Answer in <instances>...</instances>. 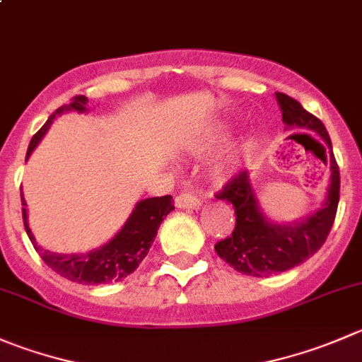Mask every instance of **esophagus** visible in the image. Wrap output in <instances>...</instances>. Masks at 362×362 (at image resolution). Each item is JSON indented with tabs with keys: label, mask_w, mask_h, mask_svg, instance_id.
<instances>
[{
	"label": "esophagus",
	"mask_w": 362,
	"mask_h": 362,
	"mask_svg": "<svg viewBox=\"0 0 362 362\" xmlns=\"http://www.w3.org/2000/svg\"><path fill=\"white\" fill-rule=\"evenodd\" d=\"M175 205H177L178 209L194 210V209H198V206L202 205V203H199V199L196 198V196H192L191 192L182 191V192H178L177 198H175Z\"/></svg>",
	"instance_id": "esophagus-1"
}]
</instances>
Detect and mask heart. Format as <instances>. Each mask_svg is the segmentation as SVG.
Instances as JSON below:
<instances>
[{"label":"heart","instance_id":"heart-1","mask_svg":"<svg viewBox=\"0 0 362 362\" xmlns=\"http://www.w3.org/2000/svg\"><path fill=\"white\" fill-rule=\"evenodd\" d=\"M223 168H224V166H223Z\"/></svg>","mask_w":362,"mask_h":362}]
</instances>
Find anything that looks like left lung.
Listing matches in <instances>:
<instances>
[{"mask_svg": "<svg viewBox=\"0 0 362 362\" xmlns=\"http://www.w3.org/2000/svg\"><path fill=\"white\" fill-rule=\"evenodd\" d=\"M276 99L286 125L318 132L329 148H332L327 129L315 115L286 93L278 92ZM216 198L235 206L233 231L214 245L216 252L242 274L267 278L300 265L324 245L338 210L339 168L331 150V185L325 206L292 226H278L262 216L245 171L235 173L223 189L216 192Z\"/></svg>", "mask_w": 362, "mask_h": 362, "instance_id": "left-lung-1", "label": "left lung"}]
</instances>
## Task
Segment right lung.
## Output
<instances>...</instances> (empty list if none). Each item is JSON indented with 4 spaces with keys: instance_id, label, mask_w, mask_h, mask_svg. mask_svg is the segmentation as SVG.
Wrapping results in <instances>:
<instances>
[{
    "instance_id": "1",
    "label": "right lung",
    "mask_w": 362,
    "mask_h": 362,
    "mask_svg": "<svg viewBox=\"0 0 362 362\" xmlns=\"http://www.w3.org/2000/svg\"><path fill=\"white\" fill-rule=\"evenodd\" d=\"M86 103V97L76 95L70 99L69 104L58 107L49 117L44 127L31 138L26 156H30L33 152V148L38 145V141L45 134V131L49 129L51 122L54 120L56 115L63 113V111H79V113H83L86 110L84 107ZM21 202L24 205V228H26V233L30 237L31 244H33L35 251L59 276H63V278L70 279L74 283H83V285L117 283L127 278L129 274H132L139 267V263L145 259V256L148 255L163 219L175 209L173 198L170 194L143 199V202H139L136 205L134 212L131 214V217L124 224V228L118 231L117 237L107 242L106 245H103V247L95 249L92 252H86V255H56V252L47 251V249H42L35 242V237L31 235L26 223L28 214L23 192H21Z\"/></svg>"
}]
</instances>
